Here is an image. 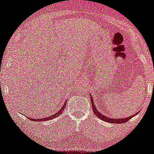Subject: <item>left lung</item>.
Segmentation results:
<instances>
[{"mask_svg": "<svg viewBox=\"0 0 154 154\" xmlns=\"http://www.w3.org/2000/svg\"><path fill=\"white\" fill-rule=\"evenodd\" d=\"M91 101H92V110H93V112L94 113H95V116H97L98 118H100V119L104 120V121H106V122H108V123H126L127 121H128L129 120L131 119V118H133V116H136V115H138V112H139V111L138 112H137L136 114L133 115L132 116H129L128 118H108L107 116H104L102 112H100V111L97 110V108H96L95 104H94V102H93V100H92V97L91 96Z\"/></svg>", "mask_w": 154, "mask_h": 154, "instance_id": "obj_1", "label": "left lung"}]
</instances>
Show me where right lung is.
Masks as SVG:
<instances>
[{
    "label": "right lung",
    "mask_w": 154,
    "mask_h": 154,
    "mask_svg": "<svg viewBox=\"0 0 154 154\" xmlns=\"http://www.w3.org/2000/svg\"><path fill=\"white\" fill-rule=\"evenodd\" d=\"M66 102H64V104L62 105V108H60V110H59L58 112H57V113H54L52 116H51L50 117H48V118H38V119H35V118H29V119H31V120H33V121H44V120H51V119H54V118L58 117L60 114H62V112H63V110H64V108H65V106H66Z\"/></svg>",
    "instance_id": "add662e5"
}]
</instances>
